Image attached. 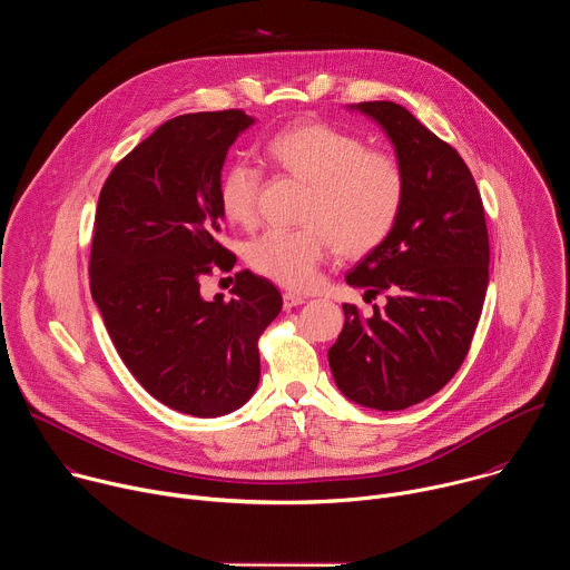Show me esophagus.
<instances>
[{
    "mask_svg": "<svg viewBox=\"0 0 570 570\" xmlns=\"http://www.w3.org/2000/svg\"><path fill=\"white\" fill-rule=\"evenodd\" d=\"M306 302V297L304 295H299V293H284V308H293V306H299V304H304Z\"/></svg>",
    "mask_w": 570,
    "mask_h": 570,
    "instance_id": "esophagus-1",
    "label": "esophagus"
}]
</instances>
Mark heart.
Here are the masks:
<instances>
[{"mask_svg":"<svg viewBox=\"0 0 570 570\" xmlns=\"http://www.w3.org/2000/svg\"><path fill=\"white\" fill-rule=\"evenodd\" d=\"M275 169L311 187L297 232L268 229L248 248V264L264 277L288 286L313 284L320 262L336 250L356 259L390 236L405 198L399 161L347 130L322 121H299L266 144ZM259 171L232 161L218 178V207L227 223L250 227L257 220Z\"/></svg>","mask_w":570,"mask_h":570,"instance_id":"obj_1","label":"heart"}]
</instances>
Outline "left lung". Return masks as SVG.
Listing matches in <instances>:
<instances>
[{"label": "left lung", "instance_id": "1", "mask_svg": "<svg viewBox=\"0 0 570 570\" xmlns=\"http://www.w3.org/2000/svg\"><path fill=\"white\" fill-rule=\"evenodd\" d=\"M381 126L405 176L390 236L350 273L365 297L385 295L372 317L343 304L345 327L330 350L338 390L374 411H403L460 370L490 284L484 209L464 159L392 101L352 104Z\"/></svg>", "mask_w": 570, "mask_h": 570}]
</instances>
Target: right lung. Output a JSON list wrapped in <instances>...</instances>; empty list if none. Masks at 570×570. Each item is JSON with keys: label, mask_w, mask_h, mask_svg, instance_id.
<instances>
[{"label": "right lung", "mask_w": 570, "mask_h": 570, "mask_svg": "<svg viewBox=\"0 0 570 570\" xmlns=\"http://www.w3.org/2000/svg\"><path fill=\"white\" fill-rule=\"evenodd\" d=\"M240 110L180 115L137 144L97 207L90 288L112 345L141 387L174 411L220 417L259 385L257 341L282 311L279 291L236 273L232 299L200 295V277L234 266L220 246L218 178Z\"/></svg>", "instance_id": "right-lung-1"}]
</instances>
